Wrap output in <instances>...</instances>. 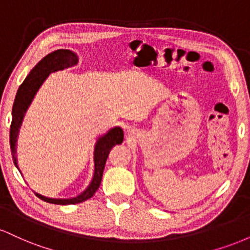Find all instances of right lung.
Segmentation results:
<instances>
[{
	"label": "right lung",
	"instance_id": "obj_1",
	"mask_svg": "<svg viewBox=\"0 0 250 250\" xmlns=\"http://www.w3.org/2000/svg\"><path fill=\"white\" fill-rule=\"evenodd\" d=\"M77 55L71 50L67 49H59L48 54L47 56L43 57L37 64L34 67V69L30 71L29 75L25 77V80L20 85L17 90L15 101L13 105V113H11V125H10V149L11 155H13V161L19 169L16 159V141L17 135H19L20 127L22 125L25 111L33 101L34 96L41 87V84L44 82V80L49 76L50 73L54 71L62 70L64 68L73 67L77 64ZM123 141V130L120 127H115L108 131L107 134L103 135L97 140L95 149H94V163H95V169H94V176L91 180L90 185L85 189L83 193L79 196L73 197V199H49L43 195L35 193L39 199H41L45 202L54 203V205H75V203L83 202V201L90 199L101 185L103 169H104L105 161L109 155V151L114 146L120 145ZM20 170V169H19Z\"/></svg>",
	"mask_w": 250,
	"mask_h": 250
}]
</instances>
